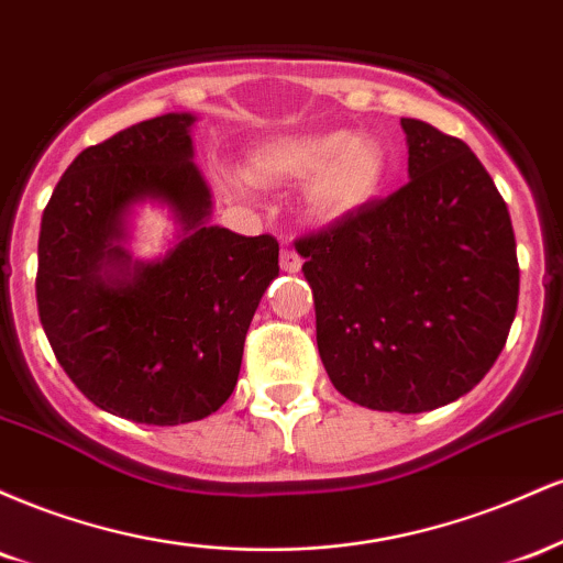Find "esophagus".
Segmentation results:
<instances>
[{
	"label": "esophagus",
	"instance_id": "esophagus-1",
	"mask_svg": "<svg viewBox=\"0 0 563 563\" xmlns=\"http://www.w3.org/2000/svg\"><path fill=\"white\" fill-rule=\"evenodd\" d=\"M280 269H283V273H299L301 256L296 254L294 249H283L280 251Z\"/></svg>",
	"mask_w": 563,
	"mask_h": 563
}]
</instances>
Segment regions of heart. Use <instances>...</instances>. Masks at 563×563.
<instances>
[{"mask_svg": "<svg viewBox=\"0 0 563 563\" xmlns=\"http://www.w3.org/2000/svg\"><path fill=\"white\" fill-rule=\"evenodd\" d=\"M389 174L380 142L363 134L318 132L275 137L254 147L249 172L230 169L228 183L251 192L256 183H303V209L320 224H335L360 214L378 198Z\"/></svg>", "mask_w": 563, "mask_h": 563, "instance_id": "heart-1", "label": "heart"}]
</instances>
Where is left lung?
I'll use <instances>...</instances> for the list:
<instances>
[{"label":"left lung","instance_id":"left-lung-1","mask_svg":"<svg viewBox=\"0 0 563 563\" xmlns=\"http://www.w3.org/2000/svg\"><path fill=\"white\" fill-rule=\"evenodd\" d=\"M410 183L296 241L331 384L384 412L468 394L519 303L508 206L463 140L402 119Z\"/></svg>","mask_w":563,"mask_h":563}]
</instances>
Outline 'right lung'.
I'll list each match as a JSON object with an SVG mask.
<instances>
[{
    "label": "right lung",
    "instance_id": "obj_1",
    "mask_svg": "<svg viewBox=\"0 0 563 563\" xmlns=\"http://www.w3.org/2000/svg\"><path fill=\"white\" fill-rule=\"evenodd\" d=\"M192 113H166L87 147L38 232L36 303L57 363L89 402L134 423L179 426L230 399L280 245L209 224ZM158 199L178 243L151 263L123 249L131 206Z\"/></svg>",
    "mask_w": 563,
    "mask_h": 563
}]
</instances>
